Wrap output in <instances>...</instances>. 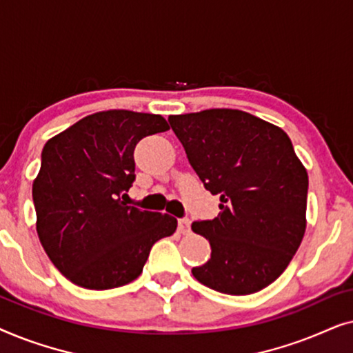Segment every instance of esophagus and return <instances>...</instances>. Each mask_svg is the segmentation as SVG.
<instances>
[{
    "instance_id": "esophagus-1",
    "label": "esophagus",
    "mask_w": 353,
    "mask_h": 353,
    "mask_svg": "<svg viewBox=\"0 0 353 353\" xmlns=\"http://www.w3.org/2000/svg\"><path fill=\"white\" fill-rule=\"evenodd\" d=\"M178 230L181 234H188L191 231V221L190 219H180L178 220Z\"/></svg>"
}]
</instances>
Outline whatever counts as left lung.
I'll list each match as a JSON object with an SVG mask.
<instances>
[{"instance_id": "1", "label": "left lung", "mask_w": 353, "mask_h": 353, "mask_svg": "<svg viewBox=\"0 0 353 353\" xmlns=\"http://www.w3.org/2000/svg\"><path fill=\"white\" fill-rule=\"evenodd\" d=\"M168 122L205 190L221 202L214 220L191 225L212 248L192 274L231 296L262 291L288 268L307 226L308 175L291 139L238 109L170 115Z\"/></svg>"}]
</instances>
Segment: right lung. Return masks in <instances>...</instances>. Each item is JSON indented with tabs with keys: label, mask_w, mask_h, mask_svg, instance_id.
Listing matches in <instances>:
<instances>
[{
	"label": "right lung",
	"mask_w": 353,
	"mask_h": 353,
	"mask_svg": "<svg viewBox=\"0 0 353 353\" xmlns=\"http://www.w3.org/2000/svg\"><path fill=\"white\" fill-rule=\"evenodd\" d=\"M162 115L114 109L52 137L33 181L37 233L54 267L77 286L112 289L143 272L151 248L176 219L122 201L134 181V146L167 132Z\"/></svg>",
	"instance_id": "1"
}]
</instances>
